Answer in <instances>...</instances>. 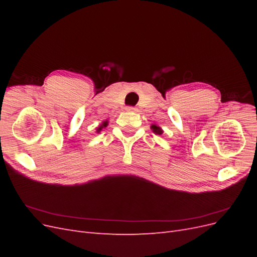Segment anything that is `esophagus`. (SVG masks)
Here are the masks:
<instances>
[{"label": "esophagus", "instance_id": "34e87169", "mask_svg": "<svg viewBox=\"0 0 257 257\" xmlns=\"http://www.w3.org/2000/svg\"><path fill=\"white\" fill-rule=\"evenodd\" d=\"M126 110L130 111V112H136L137 111V108L133 107V106H127L126 107Z\"/></svg>", "mask_w": 257, "mask_h": 257}]
</instances>
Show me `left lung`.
I'll return each mask as SVG.
<instances>
[{
    "label": "left lung",
    "mask_w": 257,
    "mask_h": 257,
    "mask_svg": "<svg viewBox=\"0 0 257 257\" xmlns=\"http://www.w3.org/2000/svg\"><path fill=\"white\" fill-rule=\"evenodd\" d=\"M151 130L153 131V133L157 134V135L163 134V130H162L160 126H158L157 124H152V125H151Z\"/></svg>",
    "instance_id": "8db88e82"
}]
</instances>
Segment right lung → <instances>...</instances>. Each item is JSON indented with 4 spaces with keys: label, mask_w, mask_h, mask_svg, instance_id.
Returning <instances> with one entry per match:
<instances>
[{
    "label": "right lung",
    "mask_w": 257,
    "mask_h": 257,
    "mask_svg": "<svg viewBox=\"0 0 257 257\" xmlns=\"http://www.w3.org/2000/svg\"><path fill=\"white\" fill-rule=\"evenodd\" d=\"M105 126H107V121L103 122V123H102V125H100L99 127H97V130H96V132H97V133H98V132H100V131H102V128H103V127H105Z\"/></svg>",
    "instance_id": "right-lung-1"
}]
</instances>
